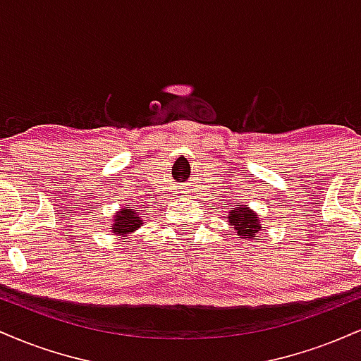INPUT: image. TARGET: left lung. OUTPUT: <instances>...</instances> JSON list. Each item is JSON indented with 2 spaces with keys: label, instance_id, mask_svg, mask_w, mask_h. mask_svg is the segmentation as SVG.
I'll return each mask as SVG.
<instances>
[{
  "label": "left lung",
  "instance_id": "left-lung-1",
  "mask_svg": "<svg viewBox=\"0 0 361 361\" xmlns=\"http://www.w3.org/2000/svg\"><path fill=\"white\" fill-rule=\"evenodd\" d=\"M229 226L234 227V231L241 239H255L258 238L261 231V221L258 214L247 205H238L231 209L226 215Z\"/></svg>",
  "mask_w": 361,
  "mask_h": 361
}]
</instances>
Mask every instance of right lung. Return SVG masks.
<instances>
[{
  "label": "right lung",
  "mask_w": 361,
  "mask_h": 361,
  "mask_svg": "<svg viewBox=\"0 0 361 361\" xmlns=\"http://www.w3.org/2000/svg\"><path fill=\"white\" fill-rule=\"evenodd\" d=\"M111 219H114L111 221L114 224L110 226L111 233L115 235H122V238H127L128 234L135 233L144 224L137 210L132 209V207H120L118 212H115Z\"/></svg>",
  "instance_id": "right-lung-1"
}]
</instances>
